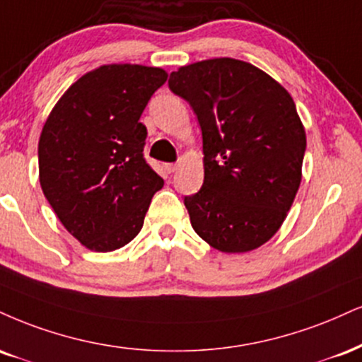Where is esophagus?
<instances>
[{
    "label": "esophagus",
    "mask_w": 362,
    "mask_h": 362,
    "mask_svg": "<svg viewBox=\"0 0 362 362\" xmlns=\"http://www.w3.org/2000/svg\"><path fill=\"white\" fill-rule=\"evenodd\" d=\"M177 168H178L177 163H165V170H167L168 173H173Z\"/></svg>",
    "instance_id": "esophagus-1"
}]
</instances>
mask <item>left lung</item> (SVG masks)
I'll return each instance as SVG.
<instances>
[{
    "mask_svg": "<svg viewBox=\"0 0 362 362\" xmlns=\"http://www.w3.org/2000/svg\"><path fill=\"white\" fill-rule=\"evenodd\" d=\"M168 86L202 129L204 184L184 199L190 224L214 250H256L280 229L302 182L307 138L293 99L229 57L180 67Z\"/></svg>",
    "mask_w": 362,
    "mask_h": 362,
    "instance_id": "obj_1",
    "label": "left lung"
}]
</instances>
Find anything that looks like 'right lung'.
<instances>
[{
    "label": "right lung",
    "mask_w": 362,
    "mask_h": 362,
    "mask_svg": "<svg viewBox=\"0 0 362 362\" xmlns=\"http://www.w3.org/2000/svg\"><path fill=\"white\" fill-rule=\"evenodd\" d=\"M168 74L138 64L101 65L65 90L38 141L40 185L64 228L87 250L128 245L163 178L143 158L139 116Z\"/></svg>",
    "instance_id": "add662e5"
}]
</instances>
